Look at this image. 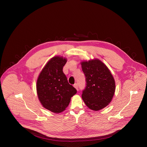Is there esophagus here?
<instances>
[{
    "instance_id": "esophagus-1",
    "label": "esophagus",
    "mask_w": 147,
    "mask_h": 147,
    "mask_svg": "<svg viewBox=\"0 0 147 147\" xmlns=\"http://www.w3.org/2000/svg\"><path fill=\"white\" fill-rule=\"evenodd\" d=\"M74 87L78 91V84H74Z\"/></svg>"
}]
</instances>
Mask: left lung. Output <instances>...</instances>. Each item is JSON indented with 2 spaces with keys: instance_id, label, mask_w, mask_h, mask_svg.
<instances>
[{
  "instance_id": "left-lung-1",
  "label": "left lung",
  "mask_w": 147,
  "mask_h": 147,
  "mask_svg": "<svg viewBox=\"0 0 147 147\" xmlns=\"http://www.w3.org/2000/svg\"><path fill=\"white\" fill-rule=\"evenodd\" d=\"M86 87L82 98L91 110L98 111L108 106L115 92V81L108 67L99 59L81 62Z\"/></svg>"
}]
</instances>
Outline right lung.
<instances>
[{
    "mask_svg": "<svg viewBox=\"0 0 147 147\" xmlns=\"http://www.w3.org/2000/svg\"><path fill=\"white\" fill-rule=\"evenodd\" d=\"M67 59L56 56L49 60L36 81L38 99L45 109L55 113L63 112L77 90L68 82L63 67Z\"/></svg>",
    "mask_w": 147,
    "mask_h": 147,
    "instance_id": "1",
    "label": "right lung"
}]
</instances>
